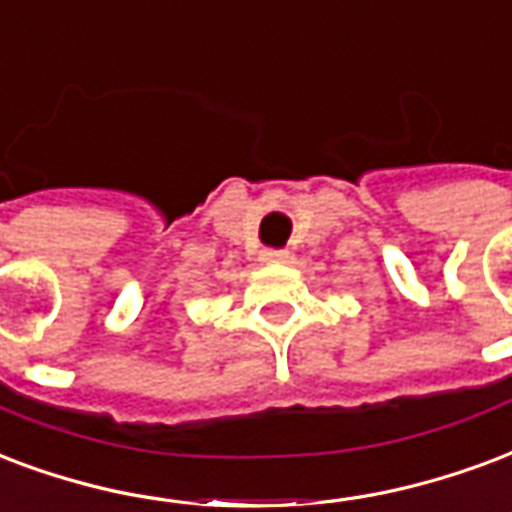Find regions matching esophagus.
Listing matches in <instances>:
<instances>
[{
	"label": "esophagus",
	"instance_id": "esophagus-1",
	"mask_svg": "<svg viewBox=\"0 0 512 512\" xmlns=\"http://www.w3.org/2000/svg\"><path fill=\"white\" fill-rule=\"evenodd\" d=\"M287 257H290L287 249H263V252H260V260H263V263H287Z\"/></svg>",
	"mask_w": 512,
	"mask_h": 512
}]
</instances>
